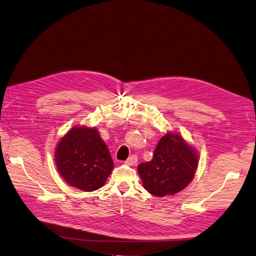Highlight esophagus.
<instances>
[{
  "label": "esophagus",
  "mask_w": 256,
  "mask_h": 256,
  "mask_svg": "<svg viewBox=\"0 0 256 256\" xmlns=\"http://www.w3.org/2000/svg\"><path fill=\"white\" fill-rule=\"evenodd\" d=\"M136 162H137V156L136 155L130 156V158L126 160V164H128V166H133V164H135Z\"/></svg>",
  "instance_id": "34e87169"
}]
</instances>
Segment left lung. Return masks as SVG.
<instances>
[{"instance_id":"8db88e82","label":"left lung","mask_w":256,"mask_h":256,"mask_svg":"<svg viewBox=\"0 0 256 256\" xmlns=\"http://www.w3.org/2000/svg\"><path fill=\"white\" fill-rule=\"evenodd\" d=\"M198 155L178 134L167 133L156 146L153 158L138 164L146 190L156 196L176 194L192 182Z\"/></svg>"}]
</instances>
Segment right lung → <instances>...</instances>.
Returning a JSON list of instances; mask_svg holds the SVG:
<instances>
[{
	"mask_svg": "<svg viewBox=\"0 0 256 256\" xmlns=\"http://www.w3.org/2000/svg\"><path fill=\"white\" fill-rule=\"evenodd\" d=\"M57 169L71 186L83 192L102 187L114 168L108 149L94 128L74 126L55 151Z\"/></svg>",
	"mask_w": 256,
	"mask_h": 256,
	"instance_id": "add662e5",
	"label": "right lung"
}]
</instances>
